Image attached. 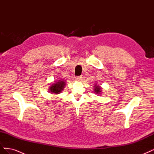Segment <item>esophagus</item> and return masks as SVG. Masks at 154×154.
<instances>
[{
	"mask_svg": "<svg viewBox=\"0 0 154 154\" xmlns=\"http://www.w3.org/2000/svg\"><path fill=\"white\" fill-rule=\"evenodd\" d=\"M82 78H83L82 76H78V77H76V78H75V80H76V81H78V82H80V81L82 80Z\"/></svg>",
	"mask_w": 154,
	"mask_h": 154,
	"instance_id": "esophagus-1",
	"label": "esophagus"
}]
</instances>
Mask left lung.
<instances>
[{"instance_id": "8db88e82", "label": "left lung", "mask_w": 154, "mask_h": 154, "mask_svg": "<svg viewBox=\"0 0 154 154\" xmlns=\"http://www.w3.org/2000/svg\"><path fill=\"white\" fill-rule=\"evenodd\" d=\"M94 93L97 94H101V88L100 87V86L99 85H96L94 86Z\"/></svg>"}]
</instances>
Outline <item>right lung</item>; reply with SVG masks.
<instances>
[{"label":"right lung","instance_id":"obj_1","mask_svg":"<svg viewBox=\"0 0 154 154\" xmlns=\"http://www.w3.org/2000/svg\"><path fill=\"white\" fill-rule=\"evenodd\" d=\"M65 85H66V82H64V80H58V82H55V83H53L49 87V92L54 94H59V93L62 92Z\"/></svg>","mask_w":154,"mask_h":154}]
</instances>
